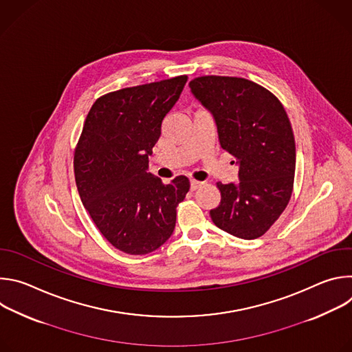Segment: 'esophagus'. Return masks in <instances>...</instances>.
I'll return each mask as SVG.
<instances>
[{"label": "esophagus", "instance_id": "obj_1", "mask_svg": "<svg viewBox=\"0 0 352 352\" xmlns=\"http://www.w3.org/2000/svg\"><path fill=\"white\" fill-rule=\"evenodd\" d=\"M204 185V182H200V181H195V179H190V189L192 190H196L197 188H200Z\"/></svg>", "mask_w": 352, "mask_h": 352}]
</instances>
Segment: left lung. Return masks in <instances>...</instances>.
<instances>
[{"mask_svg": "<svg viewBox=\"0 0 352 352\" xmlns=\"http://www.w3.org/2000/svg\"><path fill=\"white\" fill-rule=\"evenodd\" d=\"M190 91L214 118L219 140L238 166V182L221 184L213 223L242 238L262 236L287 208L295 174V140L278 98L243 78L200 76Z\"/></svg>", "mask_w": 352, "mask_h": 352, "instance_id": "obj_1", "label": "left lung"}]
</instances>
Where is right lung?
Returning a JSON list of instances; mask_svg holds the SVG:
<instances>
[{"label":"right lung","instance_id":"right-lung-1","mask_svg":"<svg viewBox=\"0 0 352 352\" xmlns=\"http://www.w3.org/2000/svg\"><path fill=\"white\" fill-rule=\"evenodd\" d=\"M186 80L182 75L109 93L86 117L74 157L78 192L100 232L125 254L160 248L189 190L184 175L164 185L147 171L163 121Z\"/></svg>","mask_w":352,"mask_h":352}]
</instances>
